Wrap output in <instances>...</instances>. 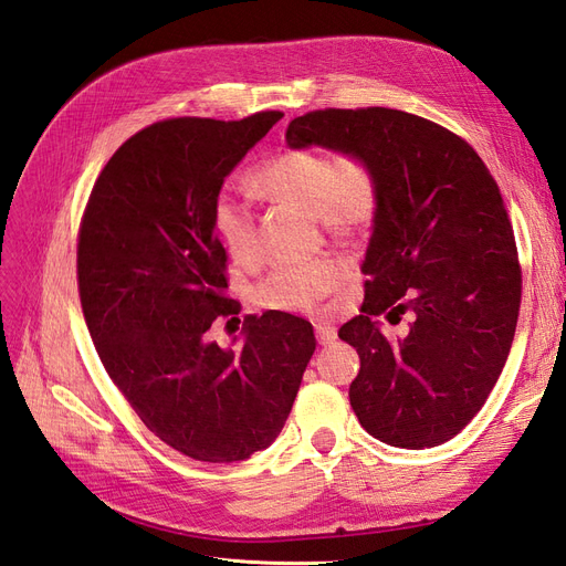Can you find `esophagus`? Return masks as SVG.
<instances>
[{
	"mask_svg": "<svg viewBox=\"0 0 566 566\" xmlns=\"http://www.w3.org/2000/svg\"><path fill=\"white\" fill-rule=\"evenodd\" d=\"M314 333H316V339H318V345H323V347H328V345H333V342H335V337H337V331H335V325H331V323H316V325H314Z\"/></svg>",
	"mask_w": 566,
	"mask_h": 566,
	"instance_id": "obj_1",
	"label": "esophagus"
}]
</instances>
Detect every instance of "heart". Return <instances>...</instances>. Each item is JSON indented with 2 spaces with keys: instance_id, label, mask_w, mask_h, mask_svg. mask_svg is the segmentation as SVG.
<instances>
[{
  "instance_id": "heart-1",
  "label": "heart",
  "mask_w": 566,
  "mask_h": 566,
  "mask_svg": "<svg viewBox=\"0 0 566 566\" xmlns=\"http://www.w3.org/2000/svg\"><path fill=\"white\" fill-rule=\"evenodd\" d=\"M250 186L269 202L312 212L339 241L368 233L380 212V177L358 153L333 156L323 148H287L256 165ZM212 224L235 262H254L256 224L248 205L219 196L212 205ZM345 285V266L335 260H316L273 269L254 285L252 297L266 310L312 314Z\"/></svg>"
}]
</instances>
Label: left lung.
<instances>
[{
  "label": "left lung",
  "mask_w": 566,
  "mask_h": 566,
  "mask_svg": "<svg viewBox=\"0 0 566 566\" xmlns=\"http://www.w3.org/2000/svg\"><path fill=\"white\" fill-rule=\"evenodd\" d=\"M285 139L358 153L378 172L366 297L337 333L361 358L349 403L389 447H439L484 406L517 328L522 266L499 184L465 139L406 111H312ZM382 313H410L409 333L391 340Z\"/></svg>",
  "instance_id": "obj_1"
}]
</instances>
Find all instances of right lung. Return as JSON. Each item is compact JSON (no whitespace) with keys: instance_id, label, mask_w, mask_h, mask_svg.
I'll return each instance as SVG.
<instances>
[{"instance_id":"add662e5","label":"right lung","mask_w":566,"mask_h":566,"mask_svg":"<svg viewBox=\"0 0 566 566\" xmlns=\"http://www.w3.org/2000/svg\"><path fill=\"white\" fill-rule=\"evenodd\" d=\"M281 117L144 127L101 169L80 221L77 287L101 364L148 430L193 460L266 449L316 349L312 323L285 312L245 316L235 352L210 335L217 321L241 323L212 205Z\"/></svg>"}]
</instances>
